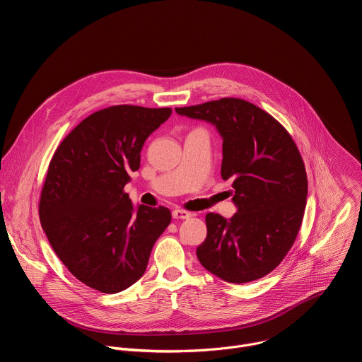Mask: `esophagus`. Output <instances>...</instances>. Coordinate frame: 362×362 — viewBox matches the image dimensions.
Wrapping results in <instances>:
<instances>
[{
    "label": "esophagus",
    "instance_id": "1",
    "mask_svg": "<svg viewBox=\"0 0 362 362\" xmlns=\"http://www.w3.org/2000/svg\"><path fill=\"white\" fill-rule=\"evenodd\" d=\"M172 216H173V219H189L192 216V214L187 211H183V209H175L172 212Z\"/></svg>",
    "mask_w": 362,
    "mask_h": 362
}]
</instances>
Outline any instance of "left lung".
Segmentation results:
<instances>
[{
    "instance_id": "obj_1",
    "label": "left lung",
    "mask_w": 362,
    "mask_h": 362,
    "mask_svg": "<svg viewBox=\"0 0 362 362\" xmlns=\"http://www.w3.org/2000/svg\"><path fill=\"white\" fill-rule=\"evenodd\" d=\"M176 113L212 123L223 139L221 175L230 179L238 212L206 215L208 235L196 249L203 268L230 284L272 272L292 247L305 212L308 179L286 129L252 103L225 97Z\"/></svg>"
}]
</instances>
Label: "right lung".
<instances>
[{
  "label": "right lung",
  "mask_w": 362,
  "mask_h": 362,
  "mask_svg": "<svg viewBox=\"0 0 362 362\" xmlns=\"http://www.w3.org/2000/svg\"><path fill=\"white\" fill-rule=\"evenodd\" d=\"M170 115L169 107L129 105L98 110L66 136L49 162L41 226L64 267L95 291L116 293L139 281L172 221L165 206L134 208L124 192L146 139Z\"/></svg>",
  "instance_id": "add662e5"
}]
</instances>
